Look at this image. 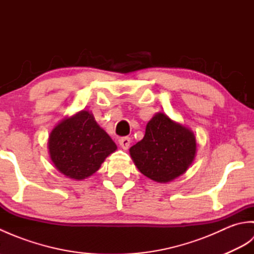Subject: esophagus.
Wrapping results in <instances>:
<instances>
[{"label": "esophagus", "instance_id": "obj_1", "mask_svg": "<svg viewBox=\"0 0 254 254\" xmlns=\"http://www.w3.org/2000/svg\"><path fill=\"white\" fill-rule=\"evenodd\" d=\"M119 144H120V146L124 150H127L131 144V138L130 137H121L120 139H119Z\"/></svg>", "mask_w": 254, "mask_h": 254}]
</instances>
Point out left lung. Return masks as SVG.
<instances>
[{"instance_id": "obj_1", "label": "left lung", "mask_w": 254, "mask_h": 254, "mask_svg": "<svg viewBox=\"0 0 254 254\" xmlns=\"http://www.w3.org/2000/svg\"><path fill=\"white\" fill-rule=\"evenodd\" d=\"M196 155L193 131L164 112L155 113L143 139L130 148L136 168L150 180L166 183L185 174Z\"/></svg>"}]
</instances>
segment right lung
<instances>
[{
  "label": "right lung",
  "instance_id": "1",
  "mask_svg": "<svg viewBox=\"0 0 254 254\" xmlns=\"http://www.w3.org/2000/svg\"><path fill=\"white\" fill-rule=\"evenodd\" d=\"M50 159L56 169L72 180L94 175L117 145L96 122L93 113L80 110L62 119L48 139Z\"/></svg>",
  "mask_w": 254,
  "mask_h": 254
}]
</instances>
